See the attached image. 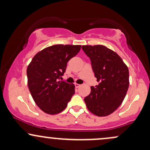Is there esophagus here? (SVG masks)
I'll use <instances>...</instances> for the list:
<instances>
[{"mask_svg": "<svg viewBox=\"0 0 150 150\" xmlns=\"http://www.w3.org/2000/svg\"><path fill=\"white\" fill-rule=\"evenodd\" d=\"M75 87H76V88H79V87H80V86H81V85H80V84L75 83Z\"/></svg>", "mask_w": 150, "mask_h": 150, "instance_id": "esophagus-1", "label": "esophagus"}]
</instances>
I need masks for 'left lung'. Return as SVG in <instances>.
Instances as JSON below:
<instances>
[{
	"label": "left lung",
	"instance_id": "1",
	"mask_svg": "<svg viewBox=\"0 0 150 150\" xmlns=\"http://www.w3.org/2000/svg\"><path fill=\"white\" fill-rule=\"evenodd\" d=\"M90 58L94 76L99 85L91 87V93L84 100L93 114L106 116L115 111L123 102L129 87V71L121 58L103 45L82 46Z\"/></svg>",
	"mask_w": 150,
	"mask_h": 150
}]
</instances>
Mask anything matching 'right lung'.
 Here are the masks:
<instances>
[{
    "mask_svg": "<svg viewBox=\"0 0 150 150\" xmlns=\"http://www.w3.org/2000/svg\"><path fill=\"white\" fill-rule=\"evenodd\" d=\"M80 45H53L39 52L27 70L29 89L36 104L48 114L66 108L75 94V85L60 79L67 63L79 53Z\"/></svg>",
    "mask_w": 150,
    "mask_h": 150,
    "instance_id": "right-lung-1",
    "label": "right lung"
}]
</instances>
